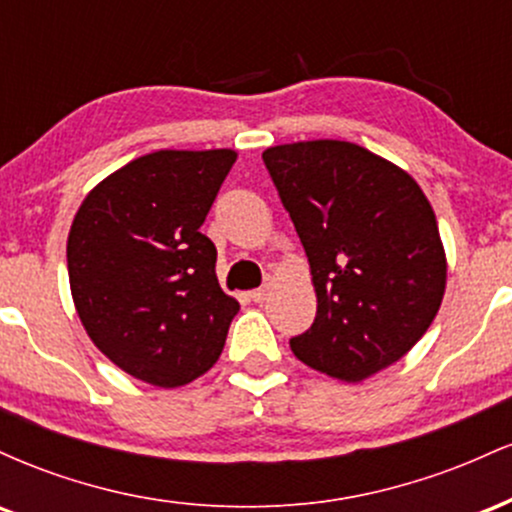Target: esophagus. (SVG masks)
Returning <instances> with one entry per match:
<instances>
[{"label": "esophagus", "mask_w": 512, "mask_h": 512, "mask_svg": "<svg viewBox=\"0 0 512 512\" xmlns=\"http://www.w3.org/2000/svg\"><path fill=\"white\" fill-rule=\"evenodd\" d=\"M272 286H274V281L267 276V281H264L260 289L250 291V298H252V301H255V303H264V301H267L269 293H272Z\"/></svg>", "instance_id": "34e87169"}]
</instances>
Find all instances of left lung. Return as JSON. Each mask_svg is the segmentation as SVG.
Listing matches in <instances>:
<instances>
[{
    "instance_id": "left-lung-1",
    "label": "left lung",
    "mask_w": 512,
    "mask_h": 512,
    "mask_svg": "<svg viewBox=\"0 0 512 512\" xmlns=\"http://www.w3.org/2000/svg\"><path fill=\"white\" fill-rule=\"evenodd\" d=\"M310 262L317 315L291 339L305 366L358 383L399 361L443 303L438 221L407 170L339 139L262 154Z\"/></svg>"
}]
</instances>
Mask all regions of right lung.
<instances>
[{
    "label": "right lung",
    "instance_id": "add662e5",
    "mask_svg": "<svg viewBox=\"0 0 512 512\" xmlns=\"http://www.w3.org/2000/svg\"><path fill=\"white\" fill-rule=\"evenodd\" d=\"M233 149H161L88 192L67 238L72 298L91 342L117 368L180 387L219 361L240 310L216 279V248L199 231Z\"/></svg>",
    "mask_w": 512,
    "mask_h": 512
}]
</instances>
